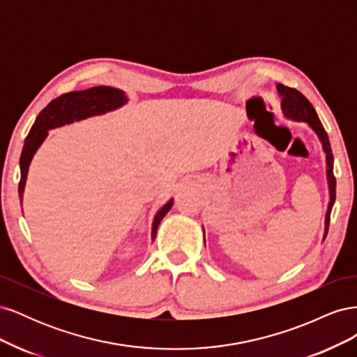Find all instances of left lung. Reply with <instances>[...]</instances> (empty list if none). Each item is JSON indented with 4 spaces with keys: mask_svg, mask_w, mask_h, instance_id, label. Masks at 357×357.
Returning <instances> with one entry per match:
<instances>
[{
    "mask_svg": "<svg viewBox=\"0 0 357 357\" xmlns=\"http://www.w3.org/2000/svg\"><path fill=\"white\" fill-rule=\"evenodd\" d=\"M277 91L278 95L282 96V110L283 114L290 119V121H299V122H305L310 125V128L314 131L321 142L323 150L326 153V176H328V185H329V205H328V211H326V219H325V236L323 240L326 238L328 228H329V220H331V211L335 202V188H337V181H335L333 177V155H332V149L331 143L328 138V132L323 128L320 119L314 110V107L311 105V102L302 95L299 91L294 88H287V86L278 83L277 84Z\"/></svg>",
    "mask_w": 357,
    "mask_h": 357,
    "instance_id": "8db88e82",
    "label": "left lung"
}]
</instances>
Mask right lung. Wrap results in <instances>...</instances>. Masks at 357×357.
<instances>
[{
    "mask_svg": "<svg viewBox=\"0 0 357 357\" xmlns=\"http://www.w3.org/2000/svg\"><path fill=\"white\" fill-rule=\"evenodd\" d=\"M128 102V98L123 91L112 88V86H95V88L86 91L68 92L58 96L56 100L49 102L46 109H43L37 116L34 125H32L28 137L25 138V144L22 155H20V181H19V198L20 204L24 199V190L28 169L32 158H34L38 147L47 137V131L53 128L73 123L74 121H83L91 116L104 114L107 112H113L119 107ZM174 199H169L164 207L156 213L152 225V240H155L158 226L165 214L171 210Z\"/></svg>",
    "mask_w": 357,
    "mask_h": 357,
    "instance_id": "right-lung-1",
    "label": "right lung"
}]
</instances>
